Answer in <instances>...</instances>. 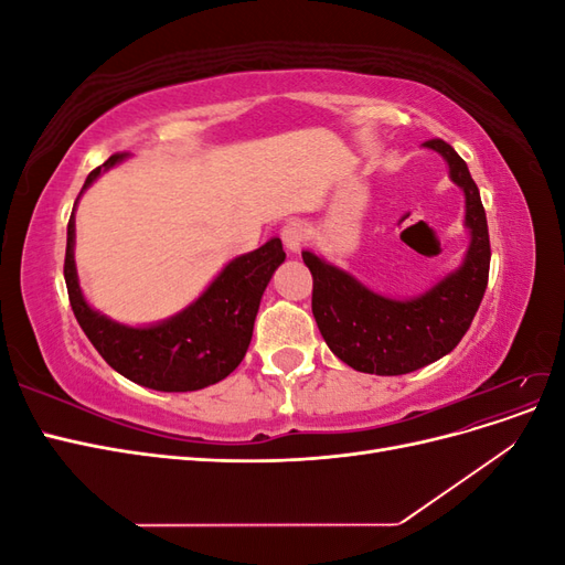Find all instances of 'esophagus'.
<instances>
[{"instance_id":"1","label":"esophagus","mask_w":565,"mask_h":565,"mask_svg":"<svg viewBox=\"0 0 565 565\" xmlns=\"http://www.w3.org/2000/svg\"><path fill=\"white\" fill-rule=\"evenodd\" d=\"M280 237L289 252H299L306 245V241H309V228H306V224L299 218L287 221L280 231Z\"/></svg>"}]
</instances>
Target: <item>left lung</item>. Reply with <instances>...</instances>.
Here are the masks:
<instances>
[{"label": "left lung", "instance_id": "left-lung-1", "mask_svg": "<svg viewBox=\"0 0 565 565\" xmlns=\"http://www.w3.org/2000/svg\"><path fill=\"white\" fill-rule=\"evenodd\" d=\"M448 162L450 179L465 193L469 249L455 270L413 299L372 292L349 270L313 252H301L313 276V318L330 351L349 367L382 377L415 372L448 355L481 306L490 270V237L481 193L467 162L440 139L422 143Z\"/></svg>", "mask_w": 565, "mask_h": 565}]
</instances>
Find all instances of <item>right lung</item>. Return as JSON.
Listing matches in <instances>:
<instances>
[{
    "label": "right lung",
    "mask_w": 565,
    "mask_h": 565,
    "mask_svg": "<svg viewBox=\"0 0 565 565\" xmlns=\"http://www.w3.org/2000/svg\"><path fill=\"white\" fill-rule=\"evenodd\" d=\"M125 158L127 152H117L96 167L84 181L75 207L82 193ZM282 262L285 252L280 237H270L259 249L228 262L210 287L177 316L143 324V328H131L94 311L84 299L75 266L73 212L67 221L63 276L79 328L115 372L146 388L198 391L226 380L243 363L264 289Z\"/></svg>",
    "instance_id": "right-lung-1"
}]
</instances>
